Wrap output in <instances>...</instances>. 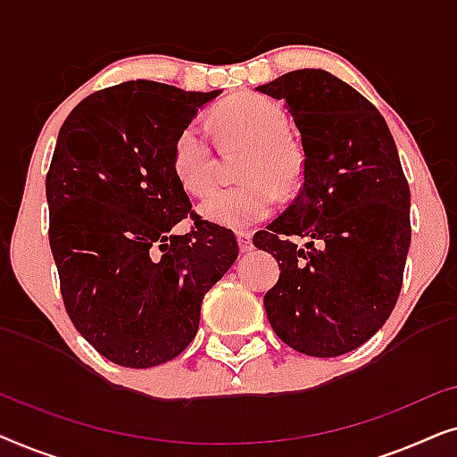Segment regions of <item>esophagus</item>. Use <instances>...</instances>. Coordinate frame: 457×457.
I'll use <instances>...</instances> for the list:
<instances>
[{
    "label": "esophagus",
    "mask_w": 457,
    "mask_h": 457,
    "mask_svg": "<svg viewBox=\"0 0 457 457\" xmlns=\"http://www.w3.org/2000/svg\"><path fill=\"white\" fill-rule=\"evenodd\" d=\"M237 243H239V249L243 253L252 252V249H253V241H252V235H249V233H237Z\"/></svg>",
    "instance_id": "esophagus-1"
}]
</instances>
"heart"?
<instances>
[{"label": "heart", "mask_w": 457, "mask_h": 457, "mask_svg": "<svg viewBox=\"0 0 457 457\" xmlns=\"http://www.w3.org/2000/svg\"><path fill=\"white\" fill-rule=\"evenodd\" d=\"M216 122L230 141L249 143L237 187L212 191L199 204L204 220L227 228H249L272 214L278 187L293 191L305 172L303 152L287 139L289 118L277 102L255 93L230 97L216 110ZM172 172L185 191L204 195L216 179V155L204 120L187 122L172 143Z\"/></svg>", "instance_id": "obj_1"}]
</instances>
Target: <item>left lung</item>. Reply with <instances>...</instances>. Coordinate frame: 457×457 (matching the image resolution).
I'll list each match as a JSON object with an SVG mask.
<instances>
[{
    "label": "left lung",
    "mask_w": 457,
    "mask_h": 457,
    "mask_svg": "<svg viewBox=\"0 0 457 457\" xmlns=\"http://www.w3.org/2000/svg\"><path fill=\"white\" fill-rule=\"evenodd\" d=\"M255 91L285 104L305 158L295 202L253 237L280 268L268 320L289 347L335 358L395 308L411 239L408 180L385 118L341 79L303 68Z\"/></svg>",
    "instance_id": "left-lung-1"
}]
</instances>
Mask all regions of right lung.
<instances>
[{
	"instance_id": "obj_1",
	"label": "right lung",
	"mask_w": 457,
	"mask_h": 457,
	"mask_svg": "<svg viewBox=\"0 0 457 457\" xmlns=\"http://www.w3.org/2000/svg\"><path fill=\"white\" fill-rule=\"evenodd\" d=\"M218 96L129 80L85 97L58 133L46 195L62 299L118 366L177 358L197 333L204 295L239 255L233 230L193 216L172 172L179 130ZM187 215L196 227L174 236Z\"/></svg>"
}]
</instances>
